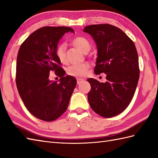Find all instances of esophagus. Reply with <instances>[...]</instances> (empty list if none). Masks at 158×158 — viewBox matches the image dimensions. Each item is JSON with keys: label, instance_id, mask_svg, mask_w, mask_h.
I'll use <instances>...</instances> for the list:
<instances>
[{"label": "esophagus", "instance_id": "1", "mask_svg": "<svg viewBox=\"0 0 158 158\" xmlns=\"http://www.w3.org/2000/svg\"><path fill=\"white\" fill-rule=\"evenodd\" d=\"M83 81H84V79H81V78H77V84H80V83H83Z\"/></svg>", "mask_w": 158, "mask_h": 158}]
</instances>
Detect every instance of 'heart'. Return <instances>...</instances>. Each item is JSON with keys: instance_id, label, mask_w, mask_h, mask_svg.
<instances>
[{"instance_id": "heart-1", "label": "heart", "mask_w": 158, "mask_h": 158, "mask_svg": "<svg viewBox=\"0 0 158 158\" xmlns=\"http://www.w3.org/2000/svg\"><path fill=\"white\" fill-rule=\"evenodd\" d=\"M71 43L73 45L81 49L85 53H88L91 48V43L88 39L83 36H75L71 40ZM55 53L60 62L65 63L66 62V45L64 43H60L56 47ZM89 67L90 65L88 62L82 63L80 64H73L67 68L66 72L70 76L81 77L87 75Z\"/></svg>"}]
</instances>
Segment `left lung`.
<instances>
[{
    "mask_svg": "<svg viewBox=\"0 0 158 158\" xmlns=\"http://www.w3.org/2000/svg\"><path fill=\"white\" fill-rule=\"evenodd\" d=\"M83 31L92 36L98 49L95 74L106 75L105 83L88 79L89 105L103 117L119 115L130 103L139 79L135 43L122 30L108 23L87 26Z\"/></svg>",
    "mask_w": 158,
    "mask_h": 158,
    "instance_id": "8db88e82",
    "label": "left lung"
}]
</instances>
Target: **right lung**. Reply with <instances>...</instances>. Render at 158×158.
Here are the masks:
<instances>
[{
    "mask_svg": "<svg viewBox=\"0 0 158 158\" xmlns=\"http://www.w3.org/2000/svg\"><path fill=\"white\" fill-rule=\"evenodd\" d=\"M73 29L45 26L32 32L22 43L17 57L15 81L19 94L29 112L36 118L52 122L64 113L77 80L66 76L55 53L59 40ZM55 72L60 82H52L49 73Z\"/></svg>",
    "mask_w": 158,
    "mask_h": 158,
    "instance_id": "add662e5",
    "label": "right lung"
}]
</instances>
